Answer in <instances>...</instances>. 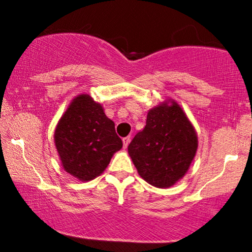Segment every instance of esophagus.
Returning <instances> with one entry per match:
<instances>
[{
    "label": "esophagus",
    "mask_w": 252,
    "mask_h": 252,
    "mask_svg": "<svg viewBox=\"0 0 252 252\" xmlns=\"http://www.w3.org/2000/svg\"><path fill=\"white\" fill-rule=\"evenodd\" d=\"M130 142V136H126L123 139V144H124V148H127Z\"/></svg>",
    "instance_id": "34e87169"
}]
</instances>
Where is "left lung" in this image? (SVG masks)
I'll return each mask as SVG.
<instances>
[{
    "mask_svg": "<svg viewBox=\"0 0 252 252\" xmlns=\"http://www.w3.org/2000/svg\"><path fill=\"white\" fill-rule=\"evenodd\" d=\"M198 147L197 134L184 110L167 99L149 110L144 128L128 146L140 177L168 188L187 173Z\"/></svg>",
    "mask_w": 252,
    "mask_h": 252,
    "instance_id": "obj_1",
    "label": "left lung"
}]
</instances>
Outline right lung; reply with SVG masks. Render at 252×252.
<instances>
[{"label":"right lung","mask_w":252,"mask_h":252,"mask_svg":"<svg viewBox=\"0 0 252 252\" xmlns=\"http://www.w3.org/2000/svg\"><path fill=\"white\" fill-rule=\"evenodd\" d=\"M55 146L64 170L80 181L103 173L116 151L123 148L115 123L87 94L70 103L55 129Z\"/></svg>","instance_id":"obj_1"}]
</instances>
